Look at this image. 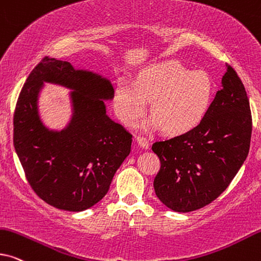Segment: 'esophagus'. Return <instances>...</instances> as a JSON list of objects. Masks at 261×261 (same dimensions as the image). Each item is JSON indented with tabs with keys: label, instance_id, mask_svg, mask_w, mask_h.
<instances>
[{
	"label": "esophagus",
	"instance_id": "1",
	"mask_svg": "<svg viewBox=\"0 0 261 261\" xmlns=\"http://www.w3.org/2000/svg\"><path fill=\"white\" fill-rule=\"evenodd\" d=\"M137 143H138L139 146L143 148V150H147L148 145H150V144H148L147 139L144 138V137H137Z\"/></svg>",
	"mask_w": 261,
	"mask_h": 261
}]
</instances>
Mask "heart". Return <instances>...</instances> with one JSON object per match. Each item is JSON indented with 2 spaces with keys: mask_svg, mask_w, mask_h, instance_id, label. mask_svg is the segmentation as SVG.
<instances>
[{
  "mask_svg": "<svg viewBox=\"0 0 261 261\" xmlns=\"http://www.w3.org/2000/svg\"><path fill=\"white\" fill-rule=\"evenodd\" d=\"M213 81L205 70H189L176 61L150 64L137 81L121 80L114 94L117 116L133 126L151 101L153 114L144 124L146 129L164 127L171 135H181L198 127L211 107Z\"/></svg>",
  "mask_w": 261,
  "mask_h": 261,
  "instance_id": "1",
  "label": "heart"
}]
</instances>
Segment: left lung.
<instances>
[{
  "label": "left lung",
  "mask_w": 261,
  "mask_h": 261,
  "mask_svg": "<svg viewBox=\"0 0 261 261\" xmlns=\"http://www.w3.org/2000/svg\"><path fill=\"white\" fill-rule=\"evenodd\" d=\"M252 115L242 81L231 67L222 89L198 127L188 133L155 141L160 157L155 195L175 212L204 207L225 191L249 152Z\"/></svg>",
  "instance_id": "8db88e82"
}]
</instances>
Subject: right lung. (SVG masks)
<instances>
[{"label": "right lung", "instance_id": "obj_1", "mask_svg": "<svg viewBox=\"0 0 261 261\" xmlns=\"http://www.w3.org/2000/svg\"><path fill=\"white\" fill-rule=\"evenodd\" d=\"M44 83L70 90L71 118L62 130H50L40 116ZM113 98L107 76L54 57H44L27 77L15 108L14 147L29 184L49 205L84 211L109 191L132 146V134L107 114Z\"/></svg>", "mask_w": 261, "mask_h": 261}]
</instances>
